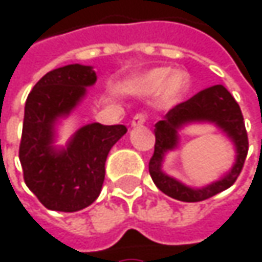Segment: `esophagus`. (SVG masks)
Listing matches in <instances>:
<instances>
[{
	"label": "esophagus",
	"mask_w": 262,
	"mask_h": 262,
	"mask_svg": "<svg viewBox=\"0 0 262 262\" xmlns=\"http://www.w3.org/2000/svg\"><path fill=\"white\" fill-rule=\"evenodd\" d=\"M147 120V115L144 112H138L133 118H132V126L133 127H138V126H142Z\"/></svg>",
	"instance_id": "1"
}]
</instances>
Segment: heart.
I'll return each mask as SVG.
<instances>
[{
    "instance_id": "obj_1",
    "label": "heart",
    "mask_w": 262,
    "mask_h": 262,
    "mask_svg": "<svg viewBox=\"0 0 262 262\" xmlns=\"http://www.w3.org/2000/svg\"><path fill=\"white\" fill-rule=\"evenodd\" d=\"M168 75L170 70L167 68L151 70L139 80V86L148 94H156L162 89V98L167 103H174L188 88V76L185 73H173L170 78Z\"/></svg>"
}]
</instances>
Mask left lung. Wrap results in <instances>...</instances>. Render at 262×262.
<instances>
[{
  "label": "left lung",
  "instance_id": "left-lung-1",
  "mask_svg": "<svg viewBox=\"0 0 262 262\" xmlns=\"http://www.w3.org/2000/svg\"><path fill=\"white\" fill-rule=\"evenodd\" d=\"M243 120L244 118L238 103L223 84L206 88L192 95L189 100L176 104L173 109L168 111L164 120L158 121L155 126V153L148 162V171L153 182L164 194L181 202H202L232 186L244 167V161L249 151V139ZM189 121L215 122L233 138L238 153L236 165L231 173L222 181L202 190H191L165 177L160 171L163 153L177 143V129Z\"/></svg>",
  "mask_w": 262,
  "mask_h": 262
}]
</instances>
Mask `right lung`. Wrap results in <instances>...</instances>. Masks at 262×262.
Segmentation results:
<instances>
[{
  "label": "right lung",
  "instance_id": "1",
  "mask_svg": "<svg viewBox=\"0 0 262 262\" xmlns=\"http://www.w3.org/2000/svg\"><path fill=\"white\" fill-rule=\"evenodd\" d=\"M95 80L91 67L68 65L47 73L27 97L19 161L24 182L48 209L76 212L94 203L109 150L127 132L123 124L92 123L76 133L67 150H53L54 121L70 114Z\"/></svg>",
  "mask_w": 262,
  "mask_h": 262
}]
</instances>
